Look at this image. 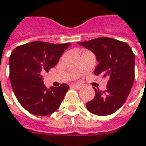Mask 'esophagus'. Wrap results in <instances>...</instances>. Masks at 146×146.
Segmentation results:
<instances>
[{
	"instance_id": "esophagus-1",
	"label": "esophagus",
	"mask_w": 146,
	"mask_h": 146,
	"mask_svg": "<svg viewBox=\"0 0 146 146\" xmlns=\"http://www.w3.org/2000/svg\"><path fill=\"white\" fill-rule=\"evenodd\" d=\"M72 88H74V89H80L82 88L81 85H79V84H72Z\"/></svg>"
}]
</instances>
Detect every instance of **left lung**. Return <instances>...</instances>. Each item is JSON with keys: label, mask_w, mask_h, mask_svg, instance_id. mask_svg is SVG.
Listing matches in <instances>:
<instances>
[{"label": "left lung", "mask_w": 146, "mask_h": 146, "mask_svg": "<svg viewBox=\"0 0 146 146\" xmlns=\"http://www.w3.org/2000/svg\"><path fill=\"white\" fill-rule=\"evenodd\" d=\"M78 44L96 56L98 64L94 74L108 78L106 90L94 88V98L86 104L88 110L98 116L116 112L125 103L135 79V54L131 48L125 42L107 37Z\"/></svg>", "instance_id": "8db88e82"}]
</instances>
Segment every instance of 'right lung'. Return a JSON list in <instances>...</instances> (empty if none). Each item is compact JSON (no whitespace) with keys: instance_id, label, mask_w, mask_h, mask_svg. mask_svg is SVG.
<instances>
[{"instance_id":"obj_1","label":"right lung","mask_w":146,"mask_h":146,"mask_svg":"<svg viewBox=\"0 0 146 146\" xmlns=\"http://www.w3.org/2000/svg\"><path fill=\"white\" fill-rule=\"evenodd\" d=\"M70 43L35 41L16 47L10 56V80L22 107L35 116H48L59 107L68 85L47 88L43 73L54 67Z\"/></svg>"}]
</instances>
